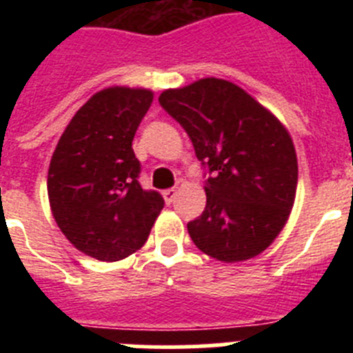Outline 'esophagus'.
I'll return each instance as SVG.
<instances>
[{"label":"esophagus","instance_id":"obj_1","mask_svg":"<svg viewBox=\"0 0 353 353\" xmlns=\"http://www.w3.org/2000/svg\"><path fill=\"white\" fill-rule=\"evenodd\" d=\"M176 194H179V191L176 189H166V191L162 192V196H164V199H166V203L171 205L174 201V198H176Z\"/></svg>","mask_w":353,"mask_h":353}]
</instances>
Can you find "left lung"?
<instances>
[{
	"label": "left lung",
	"mask_w": 353,
	"mask_h": 353,
	"mask_svg": "<svg viewBox=\"0 0 353 353\" xmlns=\"http://www.w3.org/2000/svg\"><path fill=\"white\" fill-rule=\"evenodd\" d=\"M159 102L210 173L207 207L187 224L196 248L224 263L258 256L295 201L297 154L286 127L245 90L217 77L164 90Z\"/></svg>",
	"instance_id": "8db88e82"
}]
</instances>
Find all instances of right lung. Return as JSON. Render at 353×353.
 I'll use <instances>...</instances> for the list:
<instances>
[{
  "mask_svg": "<svg viewBox=\"0 0 353 353\" xmlns=\"http://www.w3.org/2000/svg\"><path fill=\"white\" fill-rule=\"evenodd\" d=\"M154 101L146 88L109 86L81 105L51 157L48 194L52 217L76 249L118 261L145 245L164 208L159 192L138 182L132 139Z\"/></svg>",
  "mask_w": 353,
  "mask_h": 353,
  "instance_id": "add662e5",
  "label": "right lung"
}]
</instances>
